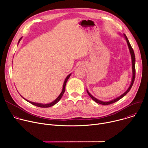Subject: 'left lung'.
<instances>
[{
    "mask_svg": "<svg viewBox=\"0 0 148 148\" xmlns=\"http://www.w3.org/2000/svg\"><path fill=\"white\" fill-rule=\"evenodd\" d=\"M123 36L125 37L126 41V43H127V45H128V48H129V50H130V54H131V59H132V80H131V83L130 84V86L129 87V88H128V90H126L124 93H123L122 95H121L119 97L112 99V100H111L110 101H101L99 99H97L96 98H95L94 97H93L90 92L89 91H88V90L87 89V93L88 94L89 96L92 99V100H94L95 102H96L97 103H98L99 104H102V105H110V104H111V103H113L116 101H118V100H119L120 99H121L123 97H124L126 94H127L131 90V88H132L133 84H134V80H135V53H134V50L132 48L130 43V41L127 38V37L126 36V35L125 34H123Z\"/></svg>",
    "mask_w": 148,
    "mask_h": 148,
    "instance_id": "obj_1",
    "label": "left lung"
}]
</instances>
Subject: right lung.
Returning a JSON list of instances; mask_svg holds the SVG:
<instances>
[{
    "instance_id": "add662e5",
    "label": "right lung",
    "mask_w": 148,
    "mask_h": 148,
    "mask_svg": "<svg viewBox=\"0 0 148 148\" xmlns=\"http://www.w3.org/2000/svg\"><path fill=\"white\" fill-rule=\"evenodd\" d=\"M22 37H21L20 39H19V40H18V44L19 43V42H20V41L21 40V39H22ZM71 75V74H69L67 76V77L66 78V79H65V80H64V84H63V86H62V91H61V92L60 93V94L59 95V96L54 101H53V102H50V103H46V104H45V103H37V102H32V101H29V100H27V99H25V98H23L22 95H21V97H22L23 99H25L26 101H27V102H30V103H32V104H33V105H35V106H36V107H41V108H48V107H52V106H53L54 105H55L56 103H57L60 100V99L61 98V97H62V96L63 95V94H64V92H65V90H66V83H67V80L69 79V78H70V75Z\"/></svg>"
}]
</instances>
